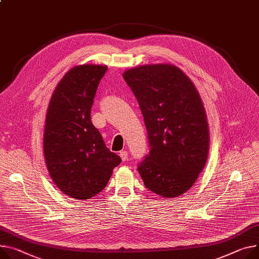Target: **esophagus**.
I'll return each mask as SVG.
<instances>
[{
  "instance_id": "obj_1",
  "label": "esophagus",
  "mask_w": 259,
  "mask_h": 259,
  "mask_svg": "<svg viewBox=\"0 0 259 259\" xmlns=\"http://www.w3.org/2000/svg\"><path fill=\"white\" fill-rule=\"evenodd\" d=\"M119 155H120L121 160H122L123 162L127 160V151H125V150H122V151L119 152Z\"/></svg>"
}]
</instances>
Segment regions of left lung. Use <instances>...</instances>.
Returning a JSON list of instances; mask_svg holds the SVG:
<instances>
[{"label":"left lung","instance_id":"1","mask_svg":"<svg viewBox=\"0 0 259 259\" xmlns=\"http://www.w3.org/2000/svg\"><path fill=\"white\" fill-rule=\"evenodd\" d=\"M144 117L149 153L138 165L145 187L166 198L183 195L205 166L209 133L194 84L178 67L153 64L123 73Z\"/></svg>","mask_w":259,"mask_h":259}]
</instances>
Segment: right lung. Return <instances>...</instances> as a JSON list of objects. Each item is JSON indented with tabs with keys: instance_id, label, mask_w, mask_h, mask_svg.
Listing matches in <instances>:
<instances>
[{
	"instance_id": "obj_1",
	"label": "right lung",
	"mask_w": 259,
	"mask_h": 259,
	"mask_svg": "<svg viewBox=\"0 0 259 259\" xmlns=\"http://www.w3.org/2000/svg\"><path fill=\"white\" fill-rule=\"evenodd\" d=\"M108 67L79 65L57 85L49 105L44 151L53 182L76 200L103 191L121 158L110 151L91 121V108Z\"/></svg>"
}]
</instances>
